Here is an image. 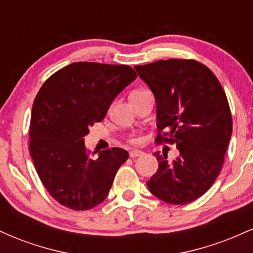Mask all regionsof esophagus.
Returning a JSON list of instances; mask_svg holds the SVG:
<instances>
[{"mask_svg": "<svg viewBox=\"0 0 253 253\" xmlns=\"http://www.w3.org/2000/svg\"><path fill=\"white\" fill-rule=\"evenodd\" d=\"M141 155H143V152H141V151H139V150H133V151H130V152H129L130 158H136V157H139Z\"/></svg>", "mask_w": 253, "mask_h": 253, "instance_id": "34e87169", "label": "esophagus"}]
</instances>
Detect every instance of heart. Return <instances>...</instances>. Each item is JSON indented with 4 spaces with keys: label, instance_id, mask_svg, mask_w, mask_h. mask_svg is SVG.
<instances>
[{
    "label": "heart",
    "instance_id": "obj_1",
    "mask_svg": "<svg viewBox=\"0 0 253 253\" xmlns=\"http://www.w3.org/2000/svg\"><path fill=\"white\" fill-rule=\"evenodd\" d=\"M136 92H139V91H136ZM134 94H135V92H134ZM140 140H141V139L139 138V136H136V135H133V136H130V138H129V143H132V144L140 143Z\"/></svg>",
    "mask_w": 253,
    "mask_h": 253
}]
</instances>
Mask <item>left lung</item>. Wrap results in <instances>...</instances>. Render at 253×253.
Masks as SVG:
<instances>
[{
  "mask_svg": "<svg viewBox=\"0 0 253 253\" xmlns=\"http://www.w3.org/2000/svg\"><path fill=\"white\" fill-rule=\"evenodd\" d=\"M155 94L156 143L175 144L179 157L168 163L155 152L158 170L149 190L170 205L201 197L215 182L232 135V115L215 75L194 59L157 60L134 66Z\"/></svg>",
  "mask_w": 253,
  "mask_h": 253,
  "instance_id": "8db88e82",
  "label": "left lung"
}]
</instances>
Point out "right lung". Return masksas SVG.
<instances>
[{
    "label": "right lung",
    "mask_w": 253,
    "mask_h": 253,
    "mask_svg": "<svg viewBox=\"0 0 253 253\" xmlns=\"http://www.w3.org/2000/svg\"><path fill=\"white\" fill-rule=\"evenodd\" d=\"M135 78L128 65L72 63L38 91L28 150L45 189L64 207L88 211L108 195L128 152L113 147L91 158L83 136L103 120L113 100Z\"/></svg>",
    "instance_id": "obj_1"
}]
</instances>
